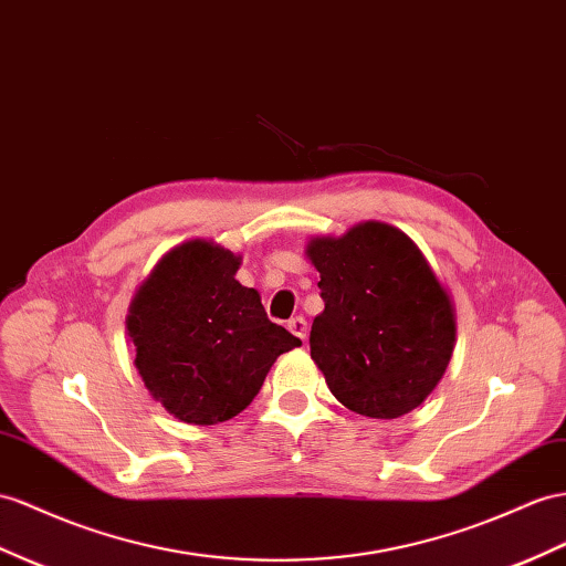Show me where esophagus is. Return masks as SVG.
I'll return each instance as SVG.
<instances>
[{
	"label": "esophagus",
	"mask_w": 566,
	"mask_h": 566,
	"mask_svg": "<svg viewBox=\"0 0 566 566\" xmlns=\"http://www.w3.org/2000/svg\"><path fill=\"white\" fill-rule=\"evenodd\" d=\"M289 329H292L298 339L306 342V337H308V323H306V317H303V315L292 317V321H289Z\"/></svg>",
	"instance_id": "1"
}]
</instances>
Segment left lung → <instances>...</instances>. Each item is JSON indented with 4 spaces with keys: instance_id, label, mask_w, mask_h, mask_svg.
<instances>
[{
    "instance_id": "8db88e82",
    "label": "left lung",
    "mask_w": 566,
    "mask_h": 566,
    "mask_svg": "<svg viewBox=\"0 0 566 566\" xmlns=\"http://www.w3.org/2000/svg\"><path fill=\"white\" fill-rule=\"evenodd\" d=\"M325 311L311 327V358L346 409L399 418L421 403L454 352V308L403 231L364 222L313 239Z\"/></svg>"
}]
</instances>
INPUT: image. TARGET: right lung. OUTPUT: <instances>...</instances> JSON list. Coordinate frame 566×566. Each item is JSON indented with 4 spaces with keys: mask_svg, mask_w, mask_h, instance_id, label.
I'll list each match as a JSON object with an SVG mask.
<instances>
[{
    "mask_svg": "<svg viewBox=\"0 0 566 566\" xmlns=\"http://www.w3.org/2000/svg\"><path fill=\"white\" fill-rule=\"evenodd\" d=\"M234 253L210 241L169 251L132 303L128 337L150 395L184 423L214 426L260 392L274 358L301 339L274 325Z\"/></svg>",
    "mask_w": 566,
    "mask_h": 566,
    "instance_id": "right-lung-1",
    "label": "right lung"
}]
</instances>
